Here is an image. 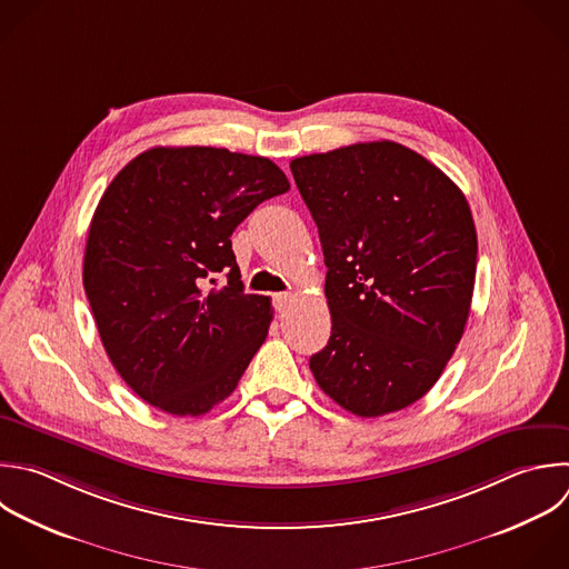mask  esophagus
<instances>
[{"mask_svg":"<svg viewBox=\"0 0 569 569\" xmlns=\"http://www.w3.org/2000/svg\"><path fill=\"white\" fill-rule=\"evenodd\" d=\"M289 302H291V293H289V291L273 293V307H276V311H284Z\"/></svg>","mask_w":569,"mask_h":569,"instance_id":"obj_1","label":"esophagus"}]
</instances>
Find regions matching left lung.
Listing matches in <instances>:
<instances>
[{
    "mask_svg": "<svg viewBox=\"0 0 569 569\" xmlns=\"http://www.w3.org/2000/svg\"><path fill=\"white\" fill-rule=\"evenodd\" d=\"M318 227L331 336L309 367L342 409L409 407L462 338L476 227L462 191L416 151L382 140L291 160Z\"/></svg>",
    "mask_w": 569,
    "mask_h": 569,
    "instance_id": "obj_1",
    "label": "left lung"
}]
</instances>
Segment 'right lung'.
<instances>
[{"instance_id":"obj_1","label":"right lung","mask_w":569,"mask_h":569,"mask_svg":"<svg viewBox=\"0 0 569 569\" xmlns=\"http://www.w3.org/2000/svg\"><path fill=\"white\" fill-rule=\"evenodd\" d=\"M287 191L271 160L213 147H156L113 178L82 280L107 353L142 400L202 416L233 393L273 311L267 296L244 293L231 233Z\"/></svg>"}]
</instances>
